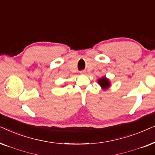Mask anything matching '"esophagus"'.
<instances>
[{"mask_svg": "<svg viewBox=\"0 0 155 155\" xmlns=\"http://www.w3.org/2000/svg\"><path fill=\"white\" fill-rule=\"evenodd\" d=\"M80 73H81L82 75H84V74L86 73V71H80Z\"/></svg>", "mask_w": 155, "mask_h": 155, "instance_id": "obj_1", "label": "esophagus"}]
</instances>
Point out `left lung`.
<instances>
[{
  "label": "left lung",
  "instance_id": "1",
  "mask_svg": "<svg viewBox=\"0 0 155 155\" xmlns=\"http://www.w3.org/2000/svg\"><path fill=\"white\" fill-rule=\"evenodd\" d=\"M98 83L99 85L101 87V88L104 89V90L109 88L110 85H111V84H110L109 80L107 79L106 77L99 78V79L98 80Z\"/></svg>",
  "mask_w": 155,
  "mask_h": 155
}]
</instances>
